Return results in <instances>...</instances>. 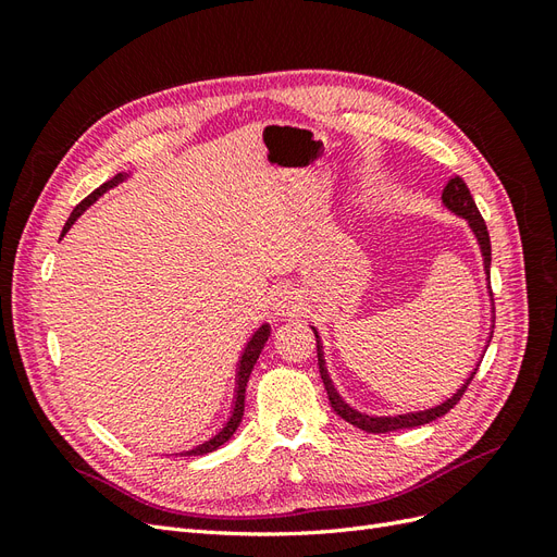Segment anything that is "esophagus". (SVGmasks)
I'll use <instances>...</instances> for the list:
<instances>
[{
	"label": "esophagus",
	"mask_w": 557,
	"mask_h": 557,
	"mask_svg": "<svg viewBox=\"0 0 557 557\" xmlns=\"http://www.w3.org/2000/svg\"><path fill=\"white\" fill-rule=\"evenodd\" d=\"M272 309L276 315H297L301 311V297L290 285H281L272 295Z\"/></svg>",
	"instance_id": "esophagus-1"
}]
</instances>
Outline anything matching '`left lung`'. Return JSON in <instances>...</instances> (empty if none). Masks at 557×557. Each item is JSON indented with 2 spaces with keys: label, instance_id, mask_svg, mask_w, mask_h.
<instances>
[{
  "label": "left lung",
  "instance_id": "left-lung-1",
  "mask_svg": "<svg viewBox=\"0 0 557 557\" xmlns=\"http://www.w3.org/2000/svg\"><path fill=\"white\" fill-rule=\"evenodd\" d=\"M442 205L444 209H448L453 215L462 218V221H467L471 234H474V239L479 244V250H481V258H483V274H485V285L491 288V234H487V227L483 223V218L476 209V201L474 197H471L467 183L455 176L448 181V185L444 188V195H442ZM491 301H493V295H491ZM495 313V311H491ZM493 327H495V315L491 318V332H487V342L483 348H487V344H491V336H493ZM313 334H315V348H318V369H320V379H323V385L327 391V397H330V404L332 409L336 411V416H342L346 423L356 425L364 432H372V434H383V432H393V430H407V428H418V425H428L432 423V420L442 418L444 413H448L455 404L460 401L462 393L467 391V385L471 383V379H474L476 369H479V362L474 364V369L467 374L465 383L458 385V391H455L450 397H446L444 401L434 404V407H428V409H418V411H404V413H393V416H372V413H364V411H358L356 407H350V404L339 395V391L334 387V381L327 372V364H325V350H323V339H320L318 330L311 325Z\"/></svg>",
  "mask_w": 557,
  "mask_h": 557
}]
</instances>
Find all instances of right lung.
<instances>
[{
	"instance_id": "right-lung-1",
	"label": "right lung",
	"mask_w": 557,
	"mask_h": 557,
	"mask_svg": "<svg viewBox=\"0 0 557 557\" xmlns=\"http://www.w3.org/2000/svg\"><path fill=\"white\" fill-rule=\"evenodd\" d=\"M125 178H127V172L115 174L111 181L102 183L95 193H90L86 199H83L81 205L72 211L70 221L64 223V230H62V234H60V239L64 237L66 232L72 230V225L78 221V215H83V211H86L88 207H92L99 197H102L107 190L115 188V185H117V183H123ZM269 334H272V325H269V323H262L256 332L250 334V339L246 342V346H244V350H242L239 362H237V372H234V395H232V407H230V416L225 418L223 428H218V430H215V434H211L207 442H201V444H197V446H193V448H188V450H181V453H176V455H207V453H211V450H215V448H221L223 444H227V442L232 440V434L237 432V428H239V423H242V418H244L246 385H248L250 372H252V367H256V362H258V358H260V352H262V348H264V344H267V339H269Z\"/></svg>"
}]
</instances>
